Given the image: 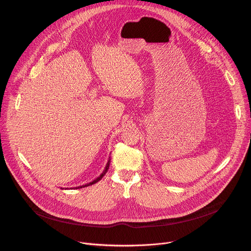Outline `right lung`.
Masks as SVG:
<instances>
[{"instance_id":"add662e5","label":"right lung","mask_w":251,"mask_h":251,"mask_svg":"<svg viewBox=\"0 0 251 251\" xmlns=\"http://www.w3.org/2000/svg\"><path fill=\"white\" fill-rule=\"evenodd\" d=\"M109 165H110V157H109V160H108V162H107V164H106V166H105V169H104V171L102 172V174L99 176H97L95 180H93L92 182H90V183H88V184H85V185H82V186H79V187H77L76 189H81V188H84V187H88V186H91V185H93V184H95V183H97V182H99L101 178L103 177V176L107 173V171H108V169H109Z\"/></svg>"}]
</instances>
